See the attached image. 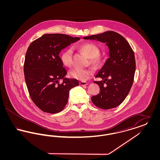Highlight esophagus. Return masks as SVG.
<instances>
[{
	"instance_id": "1",
	"label": "esophagus",
	"mask_w": 160,
	"mask_h": 160,
	"mask_svg": "<svg viewBox=\"0 0 160 160\" xmlns=\"http://www.w3.org/2000/svg\"><path fill=\"white\" fill-rule=\"evenodd\" d=\"M79 84H80V86H86V85L88 84V82H80Z\"/></svg>"
}]
</instances>
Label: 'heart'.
<instances>
[{"instance_id": "heart-1", "label": "heart", "mask_w": 160, "mask_h": 160, "mask_svg": "<svg viewBox=\"0 0 160 160\" xmlns=\"http://www.w3.org/2000/svg\"><path fill=\"white\" fill-rule=\"evenodd\" d=\"M78 50L83 53L89 58V62L92 65H97L99 63L98 56L99 51L98 47L92 43H83L77 46ZM72 52L71 48H67L63 50L60 55V59L62 64L66 67H69L72 64ZM93 74V71L91 68L73 69L69 72V76L81 81H86L91 78Z\"/></svg>"}]
</instances>
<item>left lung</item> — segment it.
<instances>
[{"mask_svg": "<svg viewBox=\"0 0 160 160\" xmlns=\"http://www.w3.org/2000/svg\"><path fill=\"white\" fill-rule=\"evenodd\" d=\"M106 43L109 48V58L95 77L100 92L91 98L92 102L104 110L119 106L129 93L133 83L136 71L134 53L128 41L114 31H107L84 37Z\"/></svg>", "mask_w": 160, "mask_h": 160, "instance_id": "8db88e82", "label": "left lung"}]
</instances>
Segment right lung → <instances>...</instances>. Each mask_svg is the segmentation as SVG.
I'll use <instances>...</instances> for the list:
<instances>
[{"instance_id": "obj_1", "label": "right lung", "mask_w": 160, "mask_h": 160, "mask_svg": "<svg viewBox=\"0 0 160 160\" xmlns=\"http://www.w3.org/2000/svg\"><path fill=\"white\" fill-rule=\"evenodd\" d=\"M80 39L65 34H44L29 46L24 63L25 82L31 99L42 111L60 112L68 102L70 89L78 86L76 79L65 77L67 72L59 54Z\"/></svg>"}]
</instances>
